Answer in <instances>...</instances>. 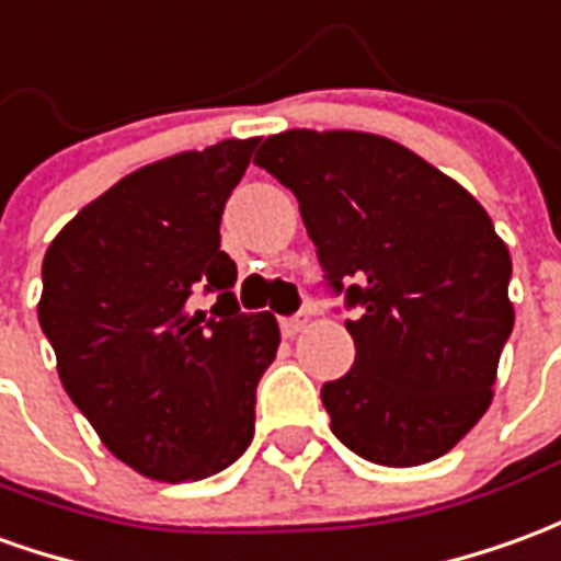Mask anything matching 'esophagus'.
Instances as JSON below:
<instances>
[{
  "mask_svg": "<svg viewBox=\"0 0 561 561\" xmlns=\"http://www.w3.org/2000/svg\"><path fill=\"white\" fill-rule=\"evenodd\" d=\"M307 321H309L307 312H297V316H288V319H282L279 321L282 334H285V336H297V334H300V331H304V328H307Z\"/></svg>",
  "mask_w": 561,
  "mask_h": 561,
  "instance_id": "obj_1",
  "label": "esophagus"
}]
</instances>
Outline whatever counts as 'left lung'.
Listing matches in <instances>:
<instances>
[{
  "label": "left lung",
  "instance_id": "left-lung-1",
  "mask_svg": "<svg viewBox=\"0 0 561 561\" xmlns=\"http://www.w3.org/2000/svg\"><path fill=\"white\" fill-rule=\"evenodd\" d=\"M254 163L291 191L355 364L321 386L336 440L386 468L434 461L480 422L513 331L511 252L465 187L386 136L285 130Z\"/></svg>",
  "mask_w": 561,
  "mask_h": 561
}]
</instances>
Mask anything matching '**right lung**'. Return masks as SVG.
<instances>
[{"label": "right lung", "instance_id": "1", "mask_svg": "<svg viewBox=\"0 0 561 561\" xmlns=\"http://www.w3.org/2000/svg\"><path fill=\"white\" fill-rule=\"evenodd\" d=\"M257 139H225L124 175L45 252L38 324L66 394L108 453L160 483L230 468L254 437L276 348L270 312H240L221 213ZM218 290L215 320L191 313Z\"/></svg>", "mask_w": 561, "mask_h": 561}]
</instances>
